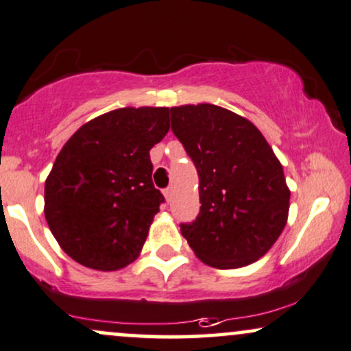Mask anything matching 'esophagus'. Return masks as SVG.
<instances>
[{"instance_id": "esophagus-1", "label": "esophagus", "mask_w": 351, "mask_h": 351, "mask_svg": "<svg viewBox=\"0 0 351 351\" xmlns=\"http://www.w3.org/2000/svg\"><path fill=\"white\" fill-rule=\"evenodd\" d=\"M164 198H166L167 203L172 200V189H166V190H164Z\"/></svg>"}]
</instances>
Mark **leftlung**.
Listing matches in <instances>:
<instances>
[{"label": "left lung", "mask_w": 351, "mask_h": 351, "mask_svg": "<svg viewBox=\"0 0 351 351\" xmlns=\"http://www.w3.org/2000/svg\"><path fill=\"white\" fill-rule=\"evenodd\" d=\"M171 128L200 180V213L180 232L203 263L229 270L257 262L288 221L283 166L261 130L213 104L171 107Z\"/></svg>", "instance_id": "1"}]
</instances>
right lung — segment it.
I'll return each instance as SVG.
<instances>
[{
	"mask_svg": "<svg viewBox=\"0 0 351 351\" xmlns=\"http://www.w3.org/2000/svg\"><path fill=\"white\" fill-rule=\"evenodd\" d=\"M169 132V107H123L73 133L45 180L43 213L73 261L115 271L141 254L164 197L149 149Z\"/></svg>",
	"mask_w": 351,
	"mask_h": 351,
	"instance_id": "add662e5",
	"label": "right lung"
}]
</instances>
